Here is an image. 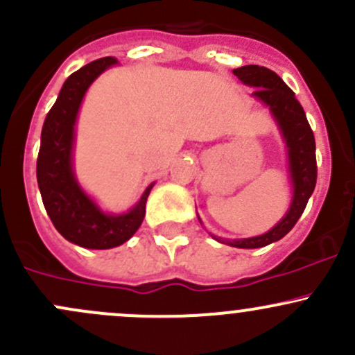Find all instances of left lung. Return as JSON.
Instances as JSON below:
<instances>
[{
	"mask_svg": "<svg viewBox=\"0 0 355 355\" xmlns=\"http://www.w3.org/2000/svg\"><path fill=\"white\" fill-rule=\"evenodd\" d=\"M233 74L238 76V80L246 87L255 88L252 96H255L267 107L277 124L279 132L286 144L287 171H289V182L293 187V199H291L284 218L267 233L252 238H240V240H225V238L214 236V234L211 236L219 243L234 246V248H262V246L279 241L293 230L315 190V136H313L303 107L296 100L294 92L274 71L263 68V66L250 64L233 69Z\"/></svg>",
	"mask_w": 355,
	"mask_h": 355,
	"instance_id": "1",
	"label": "left lung"
}]
</instances>
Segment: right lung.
<instances>
[{"mask_svg": "<svg viewBox=\"0 0 355 355\" xmlns=\"http://www.w3.org/2000/svg\"><path fill=\"white\" fill-rule=\"evenodd\" d=\"M115 64L114 58L96 59L64 81L44 122L37 158V184L52 225L71 243L89 250H109L125 243L139 230L155 185H148L128 212L110 214L85 192L74 175V128L81 102L89 85Z\"/></svg>", "mask_w": 355, "mask_h": 355, "instance_id": "add662e5", "label": "right lung"}]
</instances>
